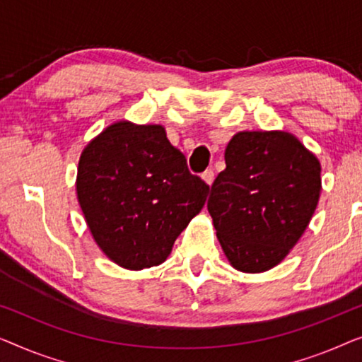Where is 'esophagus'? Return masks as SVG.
Segmentation results:
<instances>
[{
	"label": "esophagus",
	"mask_w": 362,
	"mask_h": 362,
	"mask_svg": "<svg viewBox=\"0 0 362 362\" xmlns=\"http://www.w3.org/2000/svg\"><path fill=\"white\" fill-rule=\"evenodd\" d=\"M202 179L205 180L206 185H211L213 180H215V172H213L211 169H206V170L202 174Z\"/></svg>",
	"instance_id": "34e87169"
}]
</instances>
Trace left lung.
<instances>
[{"label":"left lung","mask_w":362,"mask_h":362,"mask_svg":"<svg viewBox=\"0 0 362 362\" xmlns=\"http://www.w3.org/2000/svg\"><path fill=\"white\" fill-rule=\"evenodd\" d=\"M225 162L208 198L218 241L238 271H269L307 230L322 190V165L284 131L238 132Z\"/></svg>","instance_id":"obj_1"}]
</instances>
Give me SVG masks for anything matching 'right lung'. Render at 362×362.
Listing matches in <instances>:
<instances>
[{
    "mask_svg": "<svg viewBox=\"0 0 362 362\" xmlns=\"http://www.w3.org/2000/svg\"><path fill=\"white\" fill-rule=\"evenodd\" d=\"M208 190L160 124L118 121L80 156L77 197L86 225L101 251L131 271L165 261Z\"/></svg>",
    "mask_w": 362,
    "mask_h": 362,
    "instance_id": "add662e5",
    "label": "right lung"
}]
</instances>
